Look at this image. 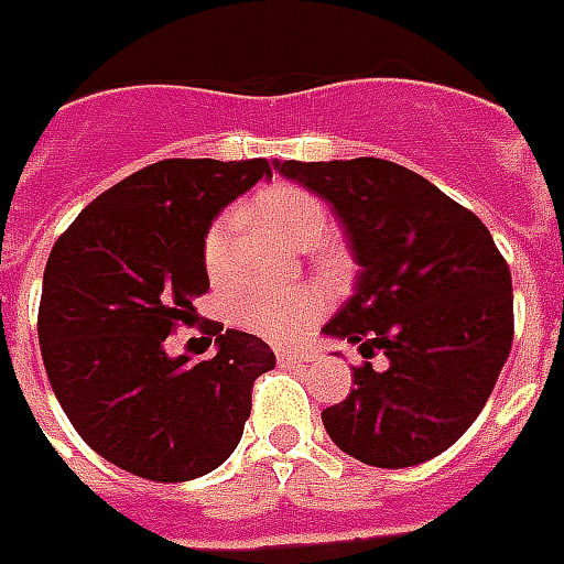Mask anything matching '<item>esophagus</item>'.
<instances>
[{
  "label": "esophagus",
  "instance_id": "esophagus-1",
  "mask_svg": "<svg viewBox=\"0 0 564 564\" xmlns=\"http://www.w3.org/2000/svg\"><path fill=\"white\" fill-rule=\"evenodd\" d=\"M276 359L282 362V366H300L303 362V354H297V350H276Z\"/></svg>",
  "mask_w": 564,
  "mask_h": 564
}]
</instances>
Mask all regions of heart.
Returning a JSON list of instances; mask_svg holds the SVG:
<instances>
[{
	"mask_svg": "<svg viewBox=\"0 0 564 564\" xmlns=\"http://www.w3.org/2000/svg\"><path fill=\"white\" fill-rule=\"evenodd\" d=\"M256 214L282 240L300 249L315 247L329 226L327 207L312 193L291 184H273L261 189L256 196ZM231 231H235V217L226 210L207 226L202 240V261L214 282H223L231 273ZM321 312H324V297L315 288L247 291L235 303L237 324L276 345L294 341L312 321L321 317Z\"/></svg>",
	"mask_w": 564,
	"mask_h": 564,
	"instance_id": "1",
	"label": "heart"
}]
</instances>
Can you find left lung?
I'll use <instances>...</instances> for the list:
<instances>
[{
	"mask_svg": "<svg viewBox=\"0 0 564 564\" xmlns=\"http://www.w3.org/2000/svg\"><path fill=\"white\" fill-rule=\"evenodd\" d=\"M333 207L359 264L324 336L389 368H354L341 404L321 413L341 452L371 467H416L467 431L494 392L514 338L506 258L485 223L416 172L378 160L279 163Z\"/></svg>",
	"mask_w": 564,
	"mask_h": 564,
	"instance_id": "obj_1",
	"label": "left lung"
}]
</instances>
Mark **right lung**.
Segmentation results:
<instances>
[{"label": "right lung", "mask_w": 564, "mask_h": 564, "mask_svg": "<svg viewBox=\"0 0 564 564\" xmlns=\"http://www.w3.org/2000/svg\"><path fill=\"white\" fill-rule=\"evenodd\" d=\"M270 163L160 160L106 189L50 252L37 312L46 378L76 434L148 481H189L240 443L270 345L219 329L202 362L169 357V333L196 315L210 279L207 226Z\"/></svg>", "instance_id": "right-lung-1"}]
</instances>
